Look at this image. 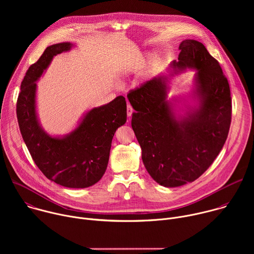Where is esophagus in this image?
I'll list each match as a JSON object with an SVG mask.
<instances>
[{
    "label": "esophagus",
    "mask_w": 254,
    "mask_h": 254,
    "mask_svg": "<svg viewBox=\"0 0 254 254\" xmlns=\"http://www.w3.org/2000/svg\"><path fill=\"white\" fill-rule=\"evenodd\" d=\"M127 117L128 118H130L131 117V115H132V113H133V110H132V107H131V105L130 104H128L127 103Z\"/></svg>",
    "instance_id": "obj_1"
}]
</instances>
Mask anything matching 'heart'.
I'll list each match as a JSON object with an SVG mask.
<instances>
[{"label":"heart","instance_id":"obj_1","mask_svg":"<svg viewBox=\"0 0 254 254\" xmlns=\"http://www.w3.org/2000/svg\"><path fill=\"white\" fill-rule=\"evenodd\" d=\"M158 56V53L157 52H151L147 55V59L148 60H154L156 57Z\"/></svg>","mask_w":254,"mask_h":254}]
</instances>
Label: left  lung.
<instances>
[{
  "mask_svg": "<svg viewBox=\"0 0 254 254\" xmlns=\"http://www.w3.org/2000/svg\"><path fill=\"white\" fill-rule=\"evenodd\" d=\"M179 50V60L170 63L168 73L127 94L143 165L158 184L168 188L193 182L210 167L231 123L230 88L218 61L193 39L181 42ZM188 68L196 70L192 103L168 100L170 79Z\"/></svg>",
  "mask_w": 254,
  "mask_h": 254,
  "instance_id": "1",
  "label": "left lung"
}]
</instances>
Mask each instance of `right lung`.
<instances>
[{"label": "right lung", "mask_w": 254, "mask_h": 254, "mask_svg": "<svg viewBox=\"0 0 254 254\" xmlns=\"http://www.w3.org/2000/svg\"><path fill=\"white\" fill-rule=\"evenodd\" d=\"M74 45L61 42L48 46L29 67L21 83L17 119L23 139L40 171L58 185L78 189L94 185L105 173L115 132L127 122V101L120 95L91 108L66 134L51 135L44 130L37 114L36 82L54 56L70 51Z\"/></svg>", "instance_id": "1"}]
</instances>
